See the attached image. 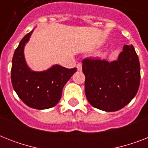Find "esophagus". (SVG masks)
<instances>
[{
    "instance_id": "obj_1",
    "label": "esophagus",
    "mask_w": 148,
    "mask_h": 148,
    "mask_svg": "<svg viewBox=\"0 0 148 148\" xmlns=\"http://www.w3.org/2000/svg\"><path fill=\"white\" fill-rule=\"evenodd\" d=\"M77 71H82V64H81V63H78L77 64Z\"/></svg>"
}]
</instances>
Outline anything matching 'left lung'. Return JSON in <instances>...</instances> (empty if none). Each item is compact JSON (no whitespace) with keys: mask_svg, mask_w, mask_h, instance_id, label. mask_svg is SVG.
<instances>
[{"mask_svg":"<svg viewBox=\"0 0 148 148\" xmlns=\"http://www.w3.org/2000/svg\"><path fill=\"white\" fill-rule=\"evenodd\" d=\"M84 89L89 103L100 110L117 111L131 102L140 86V68L133 45H124L117 60H82Z\"/></svg>","mask_w":148,"mask_h":148,"instance_id":"1","label":"left lung"}]
</instances>
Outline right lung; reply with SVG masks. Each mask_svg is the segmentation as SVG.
<instances>
[{
	"mask_svg": "<svg viewBox=\"0 0 148 148\" xmlns=\"http://www.w3.org/2000/svg\"><path fill=\"white\" fill-rule=\"evenodd\" d=\"M32 32L22 38L15 50L11 82L14 90L25 104L31 108L44 110L53 108L59 102L63 88L77 71V68L67 69L56 64L45 71H31L25 61L24 49Z\"/></svg>",
	"mask_w": 148,
	"mask_h": 148,
	"instance_id": "1",
	"label": "right lung"
}]
</instances>
